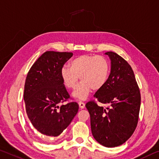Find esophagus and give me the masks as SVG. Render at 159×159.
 Listing matches in <instances>:
<instances>
[{"instance_id": "34e87169", "label": "esophagus", "mask_w": 159, "mask_h": 159, "mask_svg": "<svg viewBox=\"0 0 159 159\" xmlns=\"http://www.w3.org/2000/svg\"><path fill=\"white\" fill-rule=\"evenodd\" d=\"M79 105L80 108H81V109H83V108L85 107V103H84V102L79 101Z\"/></svg>"}]
</instances>
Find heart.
Returning <instances> with one entry per match:
<instances>
[{"label":"heart","mask_w":159,"mask_h":159,"mask_svg":"<svg viewBox=\"0 0 159 159\" xmlns=\"http://www.w3.org/2000/svg\"><path fill=\"white\" fill-rule=\"evenodd\" d=\"M69 67L62 68L60 76L63 84L68 89H74L79 78L81 83L73 93L78 99L87 98L91 89H101L108 79L110 66L107 59L102 56L81 55L69 62Z\"/></svg>","instance_id":"b5f03b06"}]
</instances>
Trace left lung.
Returning <instances> with one entry per match:
<instances>
[{
  "label": "left lung",
  "mask_w": 159,
  "mask_h": 159,
  "mask_svg": "<svg viewBox=\"0 0 159 159\" xmlns=\"http://www.w3.org/2000/svg\"><path fill=\"white\" fill-rule=\"evenodd\" d=\"M105 54L111 60V71L94 97L110 106L104 108L90 100L85 107L90 114L93 137L101 145L111 148L122 145L134 133L139 120L141 95L128 62L117 53L107 52Z\"/></svg>",
  "instance_id": "left-lung-1"
}]
</instances>
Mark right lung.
I'll list each match as a JSON object with an SVG mask.
<instances>
[{"mask_svg": "<svg viewBox=\"0 0 159 159\" xmlns=\"http://www.w3.org/2000/svg\"><path fill=\"white\" fill-rule=\"evenodd\" d=\"M72 56L71 52H44L27 75L24 90L26 112L33 127L42 134H61L79 111L75 102L59 105L70 98L60 71Z\"/></svg>", "mask_w": 159, "mask_h": 159, "instance_id": "add662e5", "label": "right lung"}]
</instances>
